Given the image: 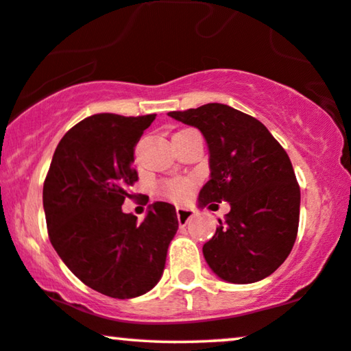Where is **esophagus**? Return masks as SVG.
<instances>
[{
    "mask_svg": "<svg viewBox=\"0 0 351 351\" xmlns=\"http://www.w3.org/2000/svg\"><path fill=\"white\" fill-rule=\"evenodd\" d=\"M177 219H179V223L184 225L189 222L191 219V215H193V210L189 209V208H184V206H177Z\"/></svg>",
    "mask_w": 351,
    "mask_h": 351,
    "instance_id": "1",
    "label": "esophagus"
}]
</instances>
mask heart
I'll return each instance as SVG.
<instances>
[{"label": "heart", "mask_w": 351, "mask_h": 351, "mask_svg": "<svg viewBox=\"0 0 351 351\" xmlns=\"http://www.w3.org/2000/svg\"><path fill=\"white\" fill-rule=\"evenodd\" d=\"M191 189H193V180L174 177V179L161 180L156 185V195L169 201H184L191 193Z\"/></svg>", "instance_id": "obj_1"}]
</instances>
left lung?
I'll return each instance as SVG.
<instances>
[{"label":"left lung","mask_w":351,"mask_h":351,"mask_svg":"<svg viewBox=\"0 0 351 351\" xmlns=\"http://www.w3.org/2000/svg\"><path fill=\"white\" fill-rule=\"evenodd\" d=\"M167 114L198 128L208 142L210 179L199 191L201 208L222 201L232 208L203 246L208 265L238 285L270 276L299 230L300 186L286 150L258 119L228 105Z\"/></svg>","instance_id":"left-lung-1"}]
</instances>
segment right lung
Instances as JSON below:
<instances>
[{"mask_svg": "<svg viewBox=\"0 0 351 351\" xmlns=\"http://www.w3.org/2000/svg\"><path fill=\"white\" fill-rule=\"evenodd\" d=\"M155 118H84L62 137L43 186L51 244L76 278L113 299L153 289L179 228L169 203H153L142 222L121 210L138 180L134 147Z\"/></svg>", "mask_w": 351, "mask_h": 351, "instance_id": "1", "label": "right lung"}]
</instances>
